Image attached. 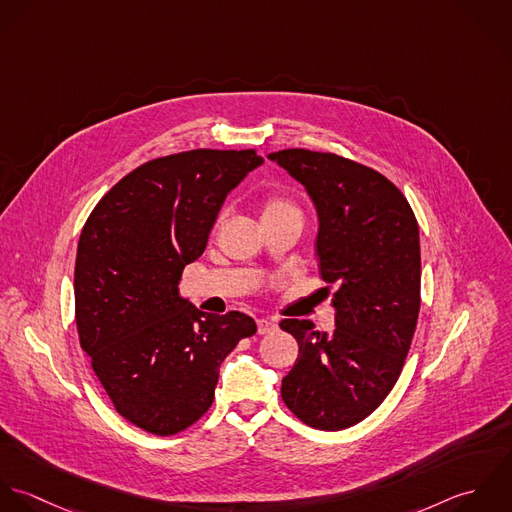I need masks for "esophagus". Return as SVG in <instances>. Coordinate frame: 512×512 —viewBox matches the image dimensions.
<instances>
[{"mask_svg": "<svg viewBox=\"0 0 512 512\" xmlns=\"http://www.w3.org/2000/svg\"><path fill=\"white\" fill-rule=\"evenodd\" d=\"M277 328V324L273 322V320H269V318H259L257 320V332L259 334H269V332H273Z\"/></svg>", "mask_w": 512, "mask_h": 512, "instance_id": "esophagus-1", "label": "esophagus"}]
</instances>
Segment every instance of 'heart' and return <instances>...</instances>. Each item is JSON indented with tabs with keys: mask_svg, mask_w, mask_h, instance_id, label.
I'll list each match as a JSON object with an SVG mask.
<instances>
[{
	"mask_svg": "<svg viewBox=\"0 0 512 512\" xmlns=\"http://www.w3.org/2000/svg\"><path fill=\"white\" fill-rule=\"evenodd\" d=\"M279 217H301L303 219V211L289 196L271 194L261 205V223L279 219Z\"/></svg>",
	"mask_w": 512,
	"mask_h": 512,
	"instance_id": "obj_1",
	"label": "heart"
}]
</instances>
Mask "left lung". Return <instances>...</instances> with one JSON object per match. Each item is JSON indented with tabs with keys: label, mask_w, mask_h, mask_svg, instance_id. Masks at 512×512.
<instances>
[{
	"label": "left lung",
	"mask_w": 512,
	"mask_h": 512,
	"mask_svg": "<svg viewBox=\"0 0 512 512\" xmlns=\"http://www.w3.org/2000/svg\"><path fill=\"white\" fill-rule=\"evenodd\" d=\"M269 158L316 207V255L336 308L332 334L310 320L281 322L299 342L281 396L310 427L340 431L378 408L404 368L421 303L417 219L404 194L364 164L303 148Z\"/></svg>",
	"instance_id": "1"
}]
</instances>
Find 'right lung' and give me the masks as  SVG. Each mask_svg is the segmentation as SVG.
<instances>
[{
    "label": "right lung",
    "instance_id": "obj_1",
    "mask_svg": "<svg viewBox=\"0 0 512 512\" xmlns=\"http://www.w3.org/2000/svg\"><path fill=\"white\" fill-rule=\"evenodd\" d=\"M263 158L190 150L150 160L91 211L75 261L81 348L114 409L154 435H176L213 404L219 366L257 332L243 312L202 314L180 297L227 194Z\"/></svg>",
    "mask_w": 512,
    "mask_h": 512
}]
</instances>
